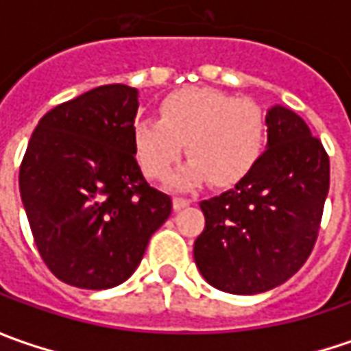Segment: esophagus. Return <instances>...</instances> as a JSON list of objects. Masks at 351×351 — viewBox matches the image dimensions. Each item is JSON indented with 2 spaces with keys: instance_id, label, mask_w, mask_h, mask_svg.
Returning a JSON list of instances; mask_svg holds the SVG:
<instances>
[{
  "instance_id": "obj_1",
  "label": "esophagus",
  "mask_w": 351,
  "mask_h": 351,
  "mask_svg": "<svg viewBox=\"0 0 351 351\" xmlns=\"http://www.w3.org/2000/svg\"><path fill=\"white\" fill-rule=\"evenodd\" d=\"M189 199H183V197H173V209L176 210H182L185 207H189Z\"/></svg>"
}]
</instances>
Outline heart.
I'll list each match as a JSON object with an SVG mask.
<instances>
[{
	"mask_svg": "<svg viewBox=\"0 0 351 351\" xmlns=\"http://www.w3.org/2000/svg\"><path fill=\"white\" fill-rule=\"evenodd\" d=\"M265 142L262 109L250 99L210 88H189L160 103V121L141 119L132 146L142 171L164 180L185 152L191 158L171 183L195 187L209 180L226 187L240 182L258 162Z\"/></svg>",
	"mask_w": 351,
	"mask_h": 351,
	"instance_id": "1",
	"label": "heart"
}]
</instances>
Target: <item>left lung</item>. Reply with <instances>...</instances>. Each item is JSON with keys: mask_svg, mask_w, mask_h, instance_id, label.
I'll list each match as a JSON object with an SVG mask.
<instances>
[{"mask_svg": "<svg viewBox=\"0 0 351 351\" xmlns=\"http://www.w3.org/2000/svg\"><path fill=\"white\" fill-rule=\"evenodd\" d=\"M267 146L230 191L201 201L205 228L193 246L203 279L232 295L285 283L311 256L330 185L322 142L283 105L265 115Z\"/></svg>", "mask_w": 351, "mask_h": 351, "instance_id": "1", "label": "left lung"}]
</instances>
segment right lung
Wrapping results in <instances>:
<instances>
[{"mask_svg":"<svg viewBox=\"0 0 351 351\" xmlns=\"http://www.w3.org/2000/svg\"><path fill=\"white\" fill-rule=\"evenodd\" d=\"M136 111L138 89L101 86L48 111L29 141L21 201L40 258L68 285L127 281L171 213L134 158Z\"/></svg>","mask_w":351,"mask_h":351,"instance_id":"obj_1","label":"right lung"}]
</instances>
